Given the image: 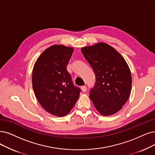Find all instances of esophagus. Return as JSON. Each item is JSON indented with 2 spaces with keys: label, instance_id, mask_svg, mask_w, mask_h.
<instances>
[{
  "label": "esophagus",
  "instance_id": "1",
  "mask_svg": "<svg viewBox=\"0 0 155 155\" xmlns=\"http://www.w3.org/2000/svg\"><path fill=\"white\" fill-rule=\"evenodd\" d=\"M81 90L83 92H86V86H81Z\"/></svg>",
  "mask_w": 155,
  "mask_h": 155
}]
</instances>
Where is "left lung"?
Listing matches in <instances>:
<instances>
[{
    "label": "left lung",
    "mask_w": 155,
    "mask_h": 155,
    "mask_svg": "<svg viewBox=\"0 0 155 155\" xmlns=\"http://www.w3.org/2000/svg\"><path fill=\"white\" fill-rule=\"evenodd\" d=\"M81 50L95 74V84L89 95L94 106L104 116L117 113L131 91V72L126 61L104 42L83 47Z\"/></svg>",
    "instance_id": "1"
}]
</instances>
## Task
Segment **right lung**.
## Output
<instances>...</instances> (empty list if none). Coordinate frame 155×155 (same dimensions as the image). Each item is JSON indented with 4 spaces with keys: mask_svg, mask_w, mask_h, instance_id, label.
Instances as JSON below:
<instances>
[{
    "mask_svg": "<svg viewBox=\"0 0 155 155\" xmlns=\"http://www.w3.org/2000/svg\"><path fill=\"white\" fill-rule=\"evenodd\" d=\"M74 49L62 45L47 48L35 63L32 87L36 98L47 112L64 116L74 107L81 89L74 85L67 65Z\"/></svg>",
    "mask_w": 155,
    "mask_h": 155,
    "instance_id": "right-lung-1",
    "label": "right lung"
}]
</instances>
